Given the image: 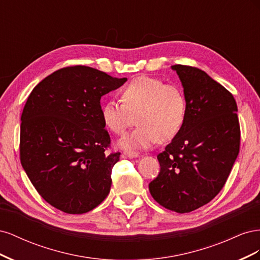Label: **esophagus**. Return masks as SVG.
<instances>
[{"mask_svg":"<svg viewBox=\"0 0 260 260\" xmlns=\"http://www.w3.org/2000/svg\"><path fill=\"white\" fill-rule=\"evenodd\" d=\"M123 154L125 157H129V158H135V157H138L139 155L136 151H125Z\"/></svg>","mask_w":260,"mask_h":260,"instance_id":"esophagus-1","label":"esophagus"}]
</instances>
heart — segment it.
Instances as JSON below:
<instances>
[{"label": "heart", "mask_w": 260, "mask_h": 260, "mask_svg": "<svg viewBox=\"0 0 260 260\" xmlns=\"http://www.w3.org/2000/svg\"><path fill=\"white\" fill-rule=\"evenodd\" d=\"M121 101H108L102 107V119L114 135L122 136L137 122L139 127L120 141L124 148L148 147L168 142L182 129L187 115V101L178 84L139 77L125 85Z\"/></svg>", "instance_id": "obj_1"}]
</instances>
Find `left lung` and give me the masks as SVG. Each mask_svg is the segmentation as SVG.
Here are the masks:
<instances>
[{
	"mask_svg": "<svg viewBox=\"0 0 260 260\" xmlns=\"http://www.w3.org/2000/svg\"><path fill=\"white\" fill-rule=\"evenodd\" d=\"M187 115L179 135L157 155L159 174L148 184L153 199L179 214L209 203L222 190L240 152L238 106L232 94L203 70L174 65Z\"/></svg>",
	"mask_w": 260,
	"mask_h": 260,
	"instance_id": "left-lung-1",
	"label": "left lung"
}]
</instances>
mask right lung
Instances as JSON below:
<instances>
[{
	"label": "right lung",
	"mask_w": 260,
	"mask_h": 260,
	"mask_svg": "<svg viewBox=\"0 0 260 260\" xmlns=\"http://www.w3.org/2000/svg\"><path fill=\"white\" fill-rule=\"evenodd\" d=\"M125 81L76 65L54 72L30 93L21 114L20 162L53 207L84 214L107 198L120 153L107 152L111 137L100 101Z\"/></svg>",
	"instance_id": "right-lung-1"
}]
</instances>
